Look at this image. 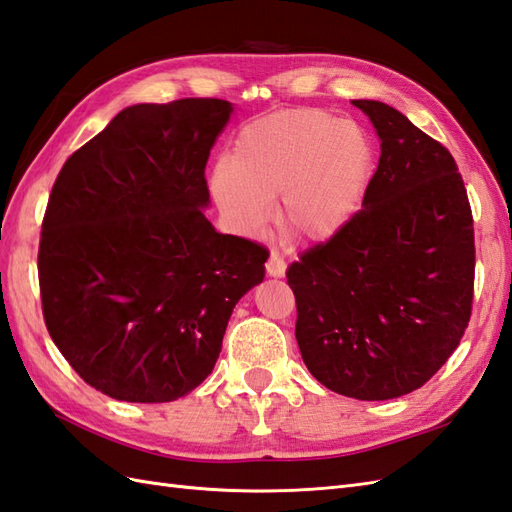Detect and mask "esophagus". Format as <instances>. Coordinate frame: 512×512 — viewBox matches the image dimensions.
<instances>
[{"label":"esophagus","mask_w":512,"mask_h":512,"mask_svg":"<svg viewBox=\"0 0 512 512\" xmlns=\"http://www.w3.org/2000/svg\"><path fill=\"white\" fill-rule=\"evenodd\" d=\"M285 261H283V257L279 255V253H270V257H268V261H266V270H268V275L270 277H283L285 275Z\"/></svg>","instance_id":"obj_1"}]
</instances>
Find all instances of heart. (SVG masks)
Masks as SVG:
<instances>
[{"label": "heart", "instance_id": "heart-1", "mask_svg": "<svg viewBox=\"0 0 512 512\" xmlns=\"http://www.w3.org/2000/svg\"><path fill=\"white\" fill-rule=\"evenodd\" d=\"M373 141L323 109L279 111L246 124L233 157L211 172V194L242 233H257L279 202L281 229L305 244L336 237L358 216L375 174Z\"/></svg>", "mask_w": 512, "mask_h": 512}]
</instances>
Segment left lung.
<instances>
[{"label": "left lung", "mask_w": 512, "mask_h": 512, "mask_svg": "<svg viewBox=\"0 0 512 512\" xmlns=\"http://www.w3.org/2000/svg\"><path fill=\"white\" fill-rule=\"evenodd\" d=\"M382 154L351 224L285 272L296 342L325 388L362 401L421 388L471 318L473 218L445 146L377 100H353Z\"/></svg>", "instance_id": "obj_1"}]
</instances>
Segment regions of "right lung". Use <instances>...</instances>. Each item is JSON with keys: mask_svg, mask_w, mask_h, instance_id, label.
<instances>
[{"mask_svg": "<svg viewBox=\"0 0 512 512\" xmlns=\"http://www.w3.org/2000/svg\"><path fill=\"white\" fill-rule=\"evenodd\" d=\"M233 106L135 104L65 161L47 200L45 327L89 386L165 403L213 371L235 303L264 281L268 248L205 218V165Z\"/></svg>", "mask_w": 512, "mask_h": 512, "instance_id": "1", "label": "right lung"}]
</instances>
